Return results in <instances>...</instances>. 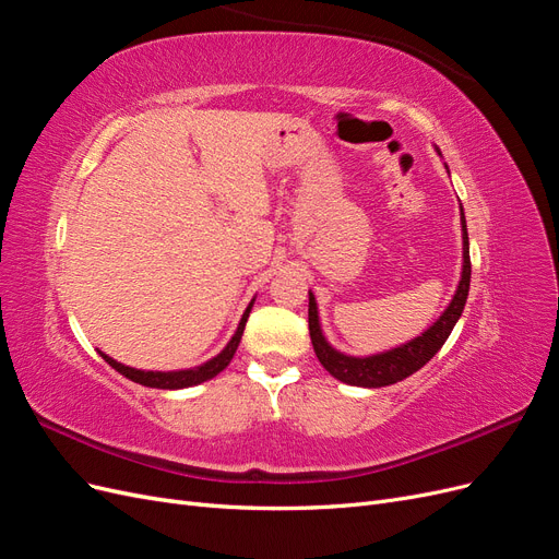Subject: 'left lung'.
Returning a JSON list of instances; mask_svg holds the SVG:
<instances>
[{"instance_id": "8db88e82", "label": "left lung", "mask_w": 559, "mask_h": 559, "mask_svg": "<svg viewBox=\"0 0 559 559\" xmlns=\"http://www.w3.org/2000/svg\"><path fill=\"white\" fill-rule=\"evenodd\" d=\"M438 156H441V151H438ZM460 212H462V259H464L460 284H456V292H454L452 300L448 302V308L443 310V314L438 317L425 333H419L417 337H413V341L386 349V352L368 354V357H352V354L335 349L326 341L324 331H321L314 294L308 292V296H310L308 321H310L312 347H314V354H317V359L321 361V366H324L335 380H341V382L352 384V386H366V389H378V386L394 384V382H401L405 378H411L413 373H417V370L425 364H429L433 359V354L443 347V343L450 337L454 324L460 321V317L464 312L466 298H468V286H471L468 233H466V218H464L462 205H460Z\"/></svg>"}]
</instances>
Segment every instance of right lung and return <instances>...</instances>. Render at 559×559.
Returning a JSON list of instances; mask_svg holds the SVG:
<instances>
[{"label": "right lung", "mask_w": 559, "mask_h": 559, "mask_svg": "<svg viewBox=\"0 0 559 559\" xmlns=\"http://www.w3.org/2000/svg\"><path fill=\"white\" fill-rule=\"evenodd\" d=\"M253 300H257V298H251V302H249L242 319H240L238 331L233 333L228 345L222 352H218L216 357H212L210 361L200 364L195 368H183V370H140V368H130V366L118 364L116 359L107 357L105 352H99V357H103L114 370H118V373L126 376L128 380L138 382V384H144V386H154V389H186V386H195L200 382H207V380H212V378H216L218 373H222V370L230 364L235 349H238V345L242 341L245 324H247V317H249V312L253 308Z\"/></svg>", "instance_id": "add662e5"}]
</instances>
